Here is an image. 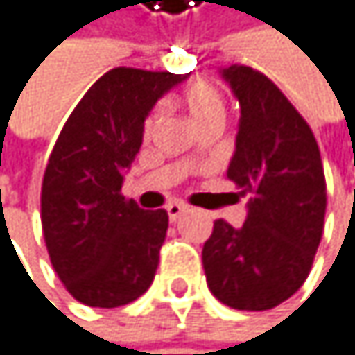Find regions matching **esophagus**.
<instances>
[{
    "instance_id": "esophagus-1",
    "label": "esophagus",
    "mask_w": 355,
    "mask_h": 355,
    "mask_svg": "<svg viewBox=\"0 0 355 355\" xmlns=\"http://www.w3.org/2000/svg\"><path fill=\"white\" fill-rule=\"evenodd\" d=\"M168 216H170V223H176L179 220L185 212H187V206L185 204H179V202H172V204H168Z\"/></svg>"
}]
</instances>
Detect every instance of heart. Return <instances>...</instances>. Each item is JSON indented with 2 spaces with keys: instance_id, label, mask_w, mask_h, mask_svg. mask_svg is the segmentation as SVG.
I'll list each match as a JSON object with an SVG mask.
<instances>
[{
  "instance_id": "b5f03b06",
  "label": "heart",
  "mask_w": 355,
  "mask_h": 355,
  "mask_svg": "<svg viewBox=\"0 0 355 355\" xmlns=\"http://www.w3.org/2000/svg\"><path fill=\"white\" fill-rule=\"evenodd\" d=\"M181 105L185 107L187 115L196 123V128L214 119L218 121L225 119V101L220 92L208 82H193L191 86H187L181 94ZM151 130H153V119L149 117L143 128L145 137H149Z\"/></svg>"
}]
</instances>
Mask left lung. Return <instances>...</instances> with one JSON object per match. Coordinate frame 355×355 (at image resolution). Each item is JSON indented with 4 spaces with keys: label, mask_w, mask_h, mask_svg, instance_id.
<instances>
[{
    "label": "left lung",
    "mask_w": 355,
    "mask_h": 355,
    "mask_svg": "<svg viewBox=\"0 0 355 355\" xmlns=\"http://www.w3.org/2000/svg\"><path fill=\"white\" fill-rule=\"evenodd\" d=\"M220 75L240 103L227 179L250 198L238 230L214 220L202 263L220 303L265 311L293 297L309 275L324 230V168L307 121L269 78L244 64Z\"/></svg>",
    "instance_id": "left-lung-1"
}]
</instances>
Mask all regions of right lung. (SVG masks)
Returning <instances> with one entry per match:
<instances>
[{"label":"right lung","instance_id":"add662e5","mask_svg":"<svg viewBox=\"0 0 355 355\" xmlns=\"http://www.w3.org/2000/svg\"><path fill=\"white\" fill-rule=\"evenodd\" d=\"M187 75L117 67L69 115L42 183V230L52 267L90 307L137 301L153 282L168 212L121 196L153 105Z\"/></svg>","mask_w":355,"mask_h":355}]
</instances>
